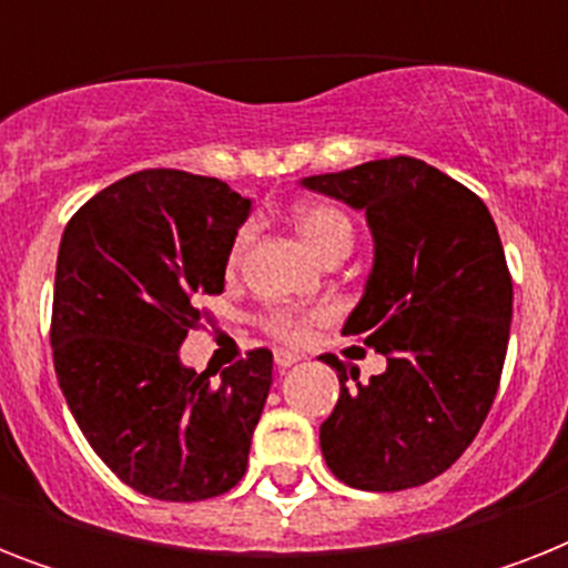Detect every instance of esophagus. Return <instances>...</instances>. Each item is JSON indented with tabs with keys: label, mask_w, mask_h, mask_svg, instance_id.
Listing matches in <instances>:
<instances>
[{
	"label": "esophagus",
	"mask_w": 568,
	"mask_h": 568,
	"mask_svg": "<svg viewBox=\"0 0 568 568\" xmlns=\"http://www.w3.org/2000/svg\"><path fill=\"white\" fill-rule=\"evenodd\" d=\"M274 363H276V368H292L294 363H301V356L288 354V351H276Z\"/></svg>",
	"instance_id": "obj_1"
}]
</instances>
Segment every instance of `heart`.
Returning <instances> with one entry per match:
<instances>
[{
	"label": "heart",
	"mask_w": 568,
	"mask_h": 568,
	"mask_svg": "<svg viewBox=\"0 0 568 568\" xmlns=\"http://www.w3.org/2000/svg\"><path fill=\"white\" fill-rule=\"evenodd\" d=\"M294 226L303 235V241L310 244L312 253H318L321 258L327 256L329 250L351 247L354 241V226L347 221L345 212H338L333 205L324 203H306L301 209H294ZM250 241H253V226H241L235 232V239L230 244V265L235 267L247 253ZM327 318V312H292V310H271L262 318V327L274 338L285 342V345H303L312 336V327Z\"/></svg>",
	"instance_id": "obj_1"
}]
</instances>
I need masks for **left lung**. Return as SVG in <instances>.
Wrapping results in <instances>:
<instances>
[{
  "label": "left lung",
  "mask_w": 568,
  "mask_h": 568,
  "mask_svg": "<svg viewBox=\"0 0 568 568\" xmlns=\"http://www.w3.org/2000/svg\"><path fill=\"white\" fill-rule=\"evenodd\" d=\"M303 185L368 217L374 267L342 333L388 363L359 383V368L324 356L342 386L321 424L324 459L365 493L427 484L475 442L501 383L513 280L493 214L475 191L413 155Z\"/></svg>",
  "instance_id": "8db88e82"
}]
</instances>
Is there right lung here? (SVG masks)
Listing matches in <instances>:
<instances>
[{
  "instance_id": "add662e5",
  "label": "right lung",
  "mask_w": 568,
  "mask_h": 568,
  "mask_svg": "<svg viewBox=\"0 0 568 568\" xmlns=\"http://www.w3.org/2000/svg\"><path fill=\"white\" fill-rule=\"evenodd\" d=\"M250 200L212 176L153 168L91 196L58 250L52 359L84 439L135 493L205 501L247 471L274 356L253 347L221 379L180 363Z\"/></svg>"
}]
</instances>
